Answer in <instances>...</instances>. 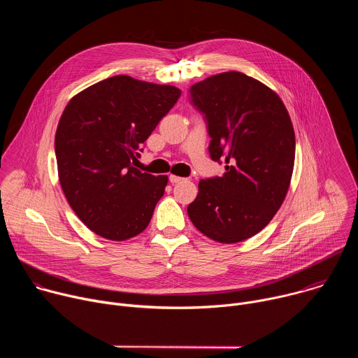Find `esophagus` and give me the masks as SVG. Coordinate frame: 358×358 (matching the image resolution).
<instances>
[{
  "instance_id": "obj_1",
  "label": "esophagus",
  "mask_w": 358,
  "mask_h": 358,
  "mask_svg": "<svg viewBox=\"0 0 358 358\" xmlns=\"http://www.w3.org/2000/svg\"><path fill=\"white\" fill-rule=\"evenodd\" d=\"M184 178H181V177H178V176H170V182L171 184H177V182H180V181H182Z\"/></svg>"
}]
</instances>
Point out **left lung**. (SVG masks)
Here are the masks:
<instances>
[{
    "instance_id": "left-lung-1",
    "label": "left lung",
    "mask_w": 358,
    "mask_h": 358,
    "mask_svg": "<svg viewBox=\"0 0 358 358\" xmlns=\"http://www.w3.org/2000/svg\"><path fill=\"white\" fill-rule=\"evenodd\" d=\"M189 92L208 122L211 159L225 162V173L199 181L188 217L213 241L242 242L272 221L289 191L296 148L289 112L275 90L236 71Z\"/></svg>"
}]
</instances>
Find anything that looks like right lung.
<instances>
[{
  "instance_id": "add662e5",
  "label": "right lung",
  "mask_w": 358,
  "mask_h": 358,
  "mask_svg": "<svg viewBox=\"0 0 358 358\" xmlns=\"http://www.w3.org/2000/svg\"><path fill=\"white\" fill-rule=\"evenodd\" d=\"M180 94L171 85L117 75L69 100L55 134L58 177L71 208L96 235L126 241L147 228L169 177L133 163Z\"/></svg>"
}]
</instances>
